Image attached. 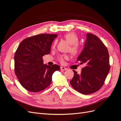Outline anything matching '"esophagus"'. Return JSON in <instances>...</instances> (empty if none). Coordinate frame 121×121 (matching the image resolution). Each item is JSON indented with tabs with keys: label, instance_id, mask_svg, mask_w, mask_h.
<instances>
[{
	"label": "esophagus",
	"instance_id": "esophagus-1",
	"mask_svg": "<svg viewBox=\"0 0 121 121\" xmlns=\"http://www.w3.org/2000/svg\"><path fill=\"white\" fill-rule=\"evenodd\" d=\"M60 69L61 71H65V70H67V69L66 68H65L63 67H60Z\"/></svg>",
	"mask_w": 121,
	"mask_h": 121
}]
</instances>
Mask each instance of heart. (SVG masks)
<instances>
[{"mask_svg": "<svg viewBox=\"0 0 121 121\" xmlns=\"http://www.w3.org/2000/svg\"><path fill=\"white\" fill-rule=\"evenodd\" d=\"M65 39L70 44L69 47V52L73 54L76 55L77 54L79 51V46L78 45L79 39L77 35L74 32H69L65 35ZM56 41H55L53 44V47H54L56 44ZM68 59V56L66 54H63L58 57V60L61 63H63L65 60Z\"/></svg>", "mask_w": 121, "mask_h": 121, "instance_id": "obj_1", "label": "heart"}]
</instances>
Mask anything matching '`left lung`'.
Segmentation results:
<instances>
[{"label": "left lung", "mask_w": 121, "mask_h": 121, "mask_svg": "<svg viewBox=\"0 0 121 121\" xmlns=\"http://www.w3.org/2000/svg\"><path fill=\"white\" fill-rule=\"evenodd\" d=\"M77 60L86 65L80 74L73 70L74 76L70 81L72 86L83 94L96 92L104 85L110 69L107 47L96 36L87 33L84 47Z\"/></svg>", "instance_id": "1"}]
</instances>
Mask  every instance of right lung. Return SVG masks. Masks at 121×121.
I'll list each match as a JSON object with an SVG mask.
<instances>
[{
  "label": "right lung",
  "instance_id": "obj_1",
  "mask_svg": "<svg viewBox=\"0 0 121 121\" xmlns=\"http://www.w3.org/2000/svg\"><path fill=\"white\" fill-rule=\"evenodd\" d=\"M56 34H42L24 39L14 54V72L20 84L27 90L38 92L52 83L53 73L59 70L57 65L43 64L42 57L48 54Z\"/></svg>",
  "mask_w": 121,
  "mask_h": 121
}]
</instances>
